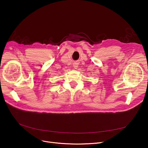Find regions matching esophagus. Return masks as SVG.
I'll use <instances>...</instances> for the list:
<instances>
[{
  "mask_svg": "<svg viewBox=\"0 0 148 148\" xmlns=\"http://www.w3.org/2000/svg\"><path fill=\"white\" fill-rule=\"evenodd\" d=\"M73 67L75 68V69H77V68H78V63H74L73 64Z\"/></svg>",
  "mask_w": 148,
  "mask_h": 148,
  "instance_id": "obj_1",
  "label": "esophagus"
}]
</instances>
